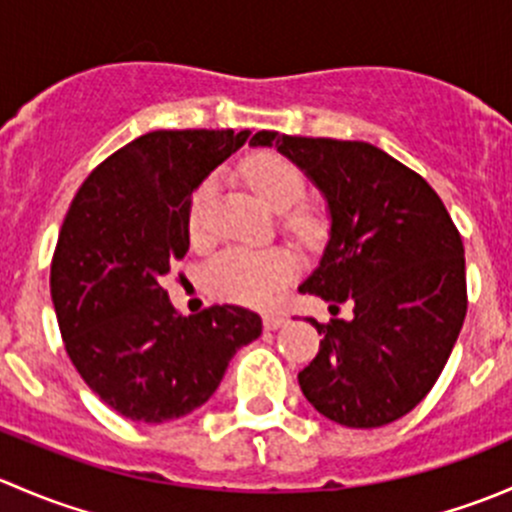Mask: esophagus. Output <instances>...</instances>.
<instances>
[{"label":"esophagus","mask_w":512,"mask_h":512,"mask_svg":"<svg viewBox=\"0 0 512 512\" xmlns=\"http://www.w3.org/2000/svg\"><path fill=\"white\" fill-rule=\"evenodd\" d=\"M262 322H265V329H280L282 324L287 322L285 317H282V314H265V317H262Z\"/></svg>","instance_id":"34e87169"}]
</instances>
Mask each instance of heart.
<instances>
[{
  "label": "heart",
  "instance_id": "heart-1",
  "mask_svg": "<svg viewBox=\"0 0 512 512\" xmlns=\"http://www.w3.org/2000/svg\"><path fill=\"white\" fill-rule=\"evenodd\" d=\"M242 175L250 188L270 208L289 210L302 200L304 175L292 160L280 153H255L242 163ZM215 183L205 180L193 193L188 208L190 235H203L208 227V210L213 200ZM294 257L282 247L250 250L232 247L220 252L203 272L205 287L218 299L237 304H267L275 292L292 277Z\"/></svg>",
  "mask_w": 512,
  "mask_h": 512
}]
</instances>
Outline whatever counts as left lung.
I'll use <instances>...</instances> for the list:
<instances>
[{
  "mask_svg": "<svg viewBox=\"0 0 512 512\" xmlns=\"http://www.w3.org/2000/svg\"><path fill=\"white\" fill-rule=\"evenodd\" d=\"M250 146L277 148L327 200V247L299 292L332 312L354 304L352 319H309L324 339L299 389L349 428L406 416L441 376L466 319V257L446 205L371 143L260 131Z\"/></svg>",
  "mask_w": 512,
  "mask_h": 512,
  "instance_id": "left-lung-1",
  "label": "left lung"
}]
</instances>
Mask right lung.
<instances>
[{
  "mask_svg": "<svg viewBox=\"0 0 512 512\" xmlns=\"http://www.w3.org/2000/svg\"><path fill=\"white\" fill-rule=\"evenodd\" d=\"M250 131H153L84 180L51 262L66 354L121 416L163 423L200 409L227 364L262 334L260 314L215 304L183 317L163 277L190 247L188 208Z\"/></svg>",
  "mask_w": 512,
  "mask_h": 512,
  "instance_id": "obj_1",
  "label": "right lung"
}]
</instances>
